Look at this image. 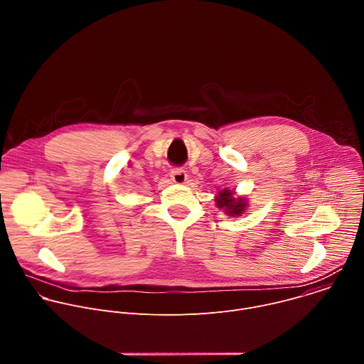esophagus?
I'll return each mask as SVG.
<instances>
[{
    "label": "esophagus",
    "instance_id": "esophagus-1",
    "mask_svg": "<svg viewBox=\"0 0 364 364\" xmlns=\"http://www.w3.org/2000/svg\"><path fill=\"white\" fill-rule=\"evenodd\" d=\"M171 180L177 184H184L187 181V173L183 168H173L171 170Z\"/></svg>",
    "mask_w": 364,
    "mask_h": 364
}]
</instances>
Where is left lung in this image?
<instances>
[{
    "instance_id": "left-lung-1",
    "label": "left lung",
    "mask_w": 364,
    "mask_h": 364,
    "mask_svg": "<svg viewBox=\"0 0 364 364\" xmlns=\"http://www.w3.org/2000/svg\"><path fill=\"white\" fill-rule=\"evenodd\" d=\"M219 209L225 210L229 216H242L246 210L247 201L245 197H233V191L225 188L219 193V196L215 198Z\"/></svg>"
}]
</instances>
